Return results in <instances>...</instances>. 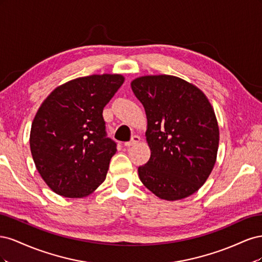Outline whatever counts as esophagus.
I'll use <instances>...</instances> for the list:
<instances>
[{
    "label": "esophagus",
    "instance_id": "34e87169",
    "mask_svg": "<svg viewBox=\"0 0 262 262\" xmlns=\"http://www.w3.org/2000/svg\"><path fill=\"white\" fill-rule=\"evenodd\" d=\"M140 141H141V138H140L139 136H133L132 139H131L129 142H125L124 146H125V147H129V146H132V145H134V144H138Z\"/></svg>",
    "mask_w": 262,
    "mask_h": 262
}]
</instances>
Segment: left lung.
Listing matches in <instances>:
<instances>
[{
    "label": "left lung",
    "mask_w": 262,
    "mask_h": 262,
    "mask_svg": "<svg viewBox=\"0 0 262 262\" xmlns=\"http://www.w3.org/2000/svg\"><path fill=\"white\" fill-rule=\"evenodd\" d=\"M131 89L146 114L150 157L140 180L163 200L176 201L199 190L215 165L220 130L204 93L172 75L134 78Z\"/></svg>",
    "instance_id": "left-lung-1"
}]
</instances>
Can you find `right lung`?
I'll return each instance as SVG.
<instances>
[{
  "label": "right lung",
  "instance_id": "right-lung-1",
  "mask_svg": "<svg viewBox=\"0 0 262 262\" xmlns=\"http://www.w3.org/2000/svg\"><path fill=\"white\" fill-rule=\"evenodd\" d=\"M123 82L121 74L78 77L54 89L39 107L31 123L30 150L53 192L84 198L106 179L117 145L106 138L102 110Z\"/></svg>",
  "mask_w": 262,
  "mask_h": 262
}]
</instances>
